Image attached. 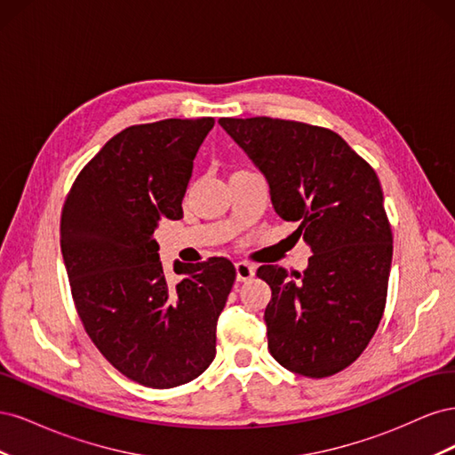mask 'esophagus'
<instances>
[{
	"instance_id": "1",
	"label": "esophagus",
	"mask_w": 455,
	"mask_h": 455,
	"mask_svg": "<svg viewBox=\"0 0 455 455\" xmlns=\"http://www.w3.org/2000/svg\"><path fill=\"white\" fill-rule=\"evenodd\" d=\"M235 269H237V281H241V283L252 279L254 273H256V267L251 266V264H246V261H237Z\"/></svg>"
}]
</instances>
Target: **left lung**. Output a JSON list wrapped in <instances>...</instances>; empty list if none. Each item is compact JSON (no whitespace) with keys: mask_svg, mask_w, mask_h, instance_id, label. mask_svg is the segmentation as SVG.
Masks as SVG:
<instances>
[{"mask_svg":"<svg viewBox=\"0 0 455 455\" xmlns=\"http://www.w3.org/2000/svg\"><path fill=\"white\" fill-rule=\"evenodd\" d=\"M266 176L273 209L311 249L291 277L259 266L271 288L264 313L267 347L286 370L326 378L366 349L381 321L393 259L383 191L370 164L339 134L306 123L218 119Z\"/></svg>","mask_w":455,"mask_h":455,"instance_id":"8db88e82","label":"left lung"}]
</instances>
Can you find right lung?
<instances>
[{"label": "right lung", "instance_id": "add662e5", "mask_svg": "<svg viewBox=\"0 0 455 455\" xmlns=\"http://www.w3.org/2000/svg\"><path fill=\"white\" fill-rule=\"evenodd\" d=\"M212 117L163 119L116 134L66 197L60 249L89 338L121 374L154 389L201 376L235 281L226 258L174 261L169 283L154 233L180 220L194 159Z\"/></svg>", "mask_w": 455, "mask_h": 455}]
</instances>
